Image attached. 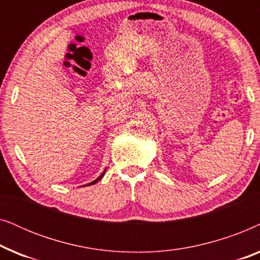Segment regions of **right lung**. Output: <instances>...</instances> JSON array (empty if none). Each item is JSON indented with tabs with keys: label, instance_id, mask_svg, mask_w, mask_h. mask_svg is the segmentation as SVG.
<instances>
[{
	"label": "right lung",
	"instance_id": "add662e5",
	"mask_svg": "<svg viewBox=\"0 0 260 260\" xmlns=\"http://www.w3.org/2000/svg\"><path fill=\"white\" fill-rule=\"evenodd\" d=\"M105 172H106V169L104 170V172H103V173L101 174V176H99V177H97V179H95L94 181H92V182H90V183H88V184H90V186H91V184H94V183H97V182H98V181H99V180H102V179H103V176H104V175H105Z\"/></svg>",
	"mask_w": 260,
	"mask_h": 260
}]
</instances>
